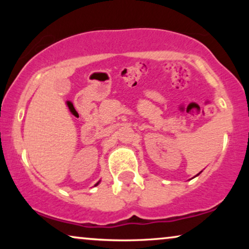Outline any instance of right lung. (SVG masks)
Segmentation results:
<instances>
[{"label": "right lung", "instance_id": "1", "mask_svg": "<svg viewBox=\"0 0 249 249\" xmlns=\"http://www.w3.org/2000/svg\"><path fill=\"white\" fill-rule=\"evenodd\" d=\"M97 185H98V182H97V183H96V185H95V186H97Z\"/></svg>", "mask_w": 249, "mask_h": 249}]
</instances>
